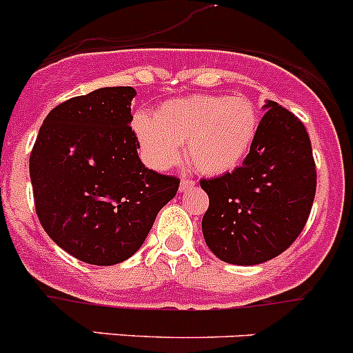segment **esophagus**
<instances>
[{"mask_svg": "<svg viewBox=\"0 0 353 353\" xmlns=\"http://www.w3.org/2000/svg\"><path fill=\"white\" fill-rule=\"evenodd\" d=\"M193 186H195V181L186 179V177H184V179L181 181V184H179V192H188V190H192Z\"/></svg>", "mask_w": 353, "mask_h": 353, "instance_id": "esophagus-1", "label": "esophagus"}]
</instances>
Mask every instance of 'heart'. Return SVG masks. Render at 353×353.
<instances>
[{
	"instance_id": "1",
	"label": "heart",
	"mask_w": 353,
	"mask_h": 353,
	"mask_svg": "<svg viewBox=\"0 0 353 353\" xmlns=\"http://www.w3.org/2000/svg\"><path fill=\"white\" fill-rule=\"evenodd\" d=\"M258 111L251 99L196 94L170 99L154 113H137L132 128L144 160L154 169H169L186 158L199 172L217 176L235 169L247 157L258 132Z\"/></svg>"
}]
</instances>
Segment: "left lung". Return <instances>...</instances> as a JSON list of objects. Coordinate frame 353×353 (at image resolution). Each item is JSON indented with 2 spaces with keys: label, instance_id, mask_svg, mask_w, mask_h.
<instances>
[{
  "label": "left lung",
  "instance_id": "1",
  "mask_svg": "<svg viewBox=\"0 0 353 353\" xmlns=\"http://www.w3.org/2000/svg\"><path fill=\"white\" fill-rule=\"evenodd\" d=\"M249 154L233 172L202 179V232L232 265H259L288 249L306 225L317 188L310 137L298 117L266 101Z\"/></svg>",
  "mask_w": 353,
  "mask_h": 353
}]
</instances>
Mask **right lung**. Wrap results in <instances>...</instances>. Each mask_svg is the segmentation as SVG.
<instances>
[{
  "label": "right lung",
  "instance_id": "obj_1",
  "mask_svg": "<svg viewBox=\"0 0 353 353\" xmlns=\"http://www.w3.org/2000/svg\"><path fill=\"white\" fill-rule=\"evenodd\" d=\"M132 87L97 88L55 106L29 158L34 207L61 249L110 266L139 251L179 179L144 167L130 127Z\"/></svg>",
  "mask_w": 353,
  "mask_h": 353
}]
</instances>
